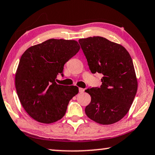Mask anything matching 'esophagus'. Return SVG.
I'll list each match as a JSON object with an SVG mask.
<instances>
[{"instance_id":"1","label":"esophagus","mask_w":155,"mask_h":155,"mask_svg":"<svg viewBox=\"0 0 155 155\" xmlns=\"http://www.w3.org/2000/svg\"><path fill=\"white\" fill-rule=\"evenodd\" d=\"M84 91V89H82V88H79V92L80 93H83Z\"/></svg>"}]
</instances>
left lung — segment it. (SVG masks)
I'll return each instance as SVG.
<instances>
[{"label":"left lung","instance_id":"8db88e82","mask_svg":"<svg viewBox=\"0 0 155 155\" xmlns=\"http://www.w3.org/2000/svg\"><path fill=\"white\" fill-rule=\"evenodd\" d=\"M92 73H101V87L85 90L91 97L87 116L99 124L111 125L129 111L138 82L132 58L121 45L101 37L79 39Z\"/></svg>","mask_w":155,"mask_h":155}]
</instances>
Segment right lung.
<instances>
[{
  "mask_svg": "<svg viewBox=\"0 0 155 155\" xmlns=\"http://www.w3.org/2000/svg\"><path fill=\"white\" fill-rule=\"evenodd\" d=\"M80 48L75 40L51 39L30 47L20 59L15 75L19 101L26 112L42 123H54L65 115L78 87L56 83L64 66Z\"/></svg>",
  "mask_w": 155,
  "mask_h": 155,
  "instance_id": "add662e5",
  "label": "right lung"
}]
</instances>
